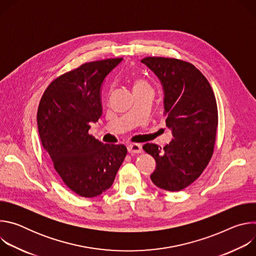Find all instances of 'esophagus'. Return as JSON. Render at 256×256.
I'll return each instance as SVG.
<instances>
[{"label":"esophagus","instance_id":"34e87169","mask_svg":"<svg viewBox=\"0 0 256 256\" xmlns=\"http://www.w3.org/2000/svg\"><path fill=\"white\" fill-rule=\"evenodd\" d=\"M128 151L130 154H138L142 152V146L138 144H130L128 146Z\"/></svg>","mask_w":256,"mask_h":256}]
</instances>
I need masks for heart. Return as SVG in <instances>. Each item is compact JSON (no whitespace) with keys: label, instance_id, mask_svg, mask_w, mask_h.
<instances>
[{"label":"heart","instance_id":"obj_1","mask_svg":"<svg viewBox=\"0 0 256 256\" xmlns=\"http://www.w3.org/2000/svg\"><path fill=\"white\" fill-rule=\"evenodd\" d=\"M132 90L138 91V90H152L150 84L146 81L144 78L138 77L134 78V85H132Z\"/></svg>","mask_w":256,"mask_h":256}]
</instances>
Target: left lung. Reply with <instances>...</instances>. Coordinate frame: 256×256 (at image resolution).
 Wrapping results in <instances>:
<instances>
[{"instance_id":"obj_1","label":"left lung","mask_w":256,"mask_h":256,"mask_svg":"<svg viewBox=\"0 0 256 256\" xmlns=\"http://www.w3.org/2000/svg\"><path fill=\"white\" fill-rule=\"evenodd\" d=\"M159 78L164 90V116L174 136L164 148L147 142L142 149L157 166L151 180L159 188L179 192L208 166L214 148L218 107L212 89L192 64L147 56L140 60Z\"/></svg>"}]
</instances>
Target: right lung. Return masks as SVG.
Listing matches in <instances>:
<instances>
[{
  "label": "right lung",
  "instance_id": "obj_1",
  "mask_svg": "<svg viewBox=\"0 0 256 256\" xmlns=\"http://www.w3.org/2000/svg\"><path fill=\"white\" fill-rule=\"evenodd\" d=\"M122 60L90 62L64 72L48 85L38 105L42 147L64 184L83 198L110 188L128 153L124 144H103L88 132L102 114V83Z\"/></svg>",
  "mask_w": 256,
  "mask_h": 256
}]
</instances>
